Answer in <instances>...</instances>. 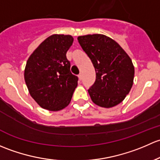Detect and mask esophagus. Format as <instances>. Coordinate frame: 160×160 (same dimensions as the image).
Masks as SVG:
<instances>
[{
  "label": "esophagus",
  "mask_w": 160,
  "mask_h": 160,
  "mask_svg": "<svg viewBox=\"0 0 160 160\" xmlns=\"http://www.w3.org/2000/svg\"><path fill=\"white\" fill-rule=\"evenodd\" d=\"M78 78H79V80H82V74H79V75H78Z\"/></svg>",
  "instance_id": "34e87169"
}]
</instances>
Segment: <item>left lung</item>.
I'll list each match as a JSON object with an SVG mask.
<instances>
[{
    "label": "left lung",
    "mask_w": 160,
    "mask_h": 160,
    "mask_svg": "<svg viewBox=\"0 0 160 160\" xmlns=\"http://www.w3.org/2000/svg\"><path fill=\"white\" fill-rule=\"evenodd\" d=\"M78 40L96 74L95 83L88 90L92 102L104 108L119 104L133 84L135 69L129 56L116 42L104 34L79 36Z\"/></svg>",
    "instance_id": "8db88e82"
}]
</instances>
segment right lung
I'll list each match as a JSON object with an SVG mask.
<instances>
[{
	"instance_id": "add662e5",
	"label": "right lung",
	"mask_w": 160,
	"mask_h": 160,
	"mask_svg": "<svg viewBox=\"0 0 160 160\" xmlns=\"http://www.w3.org/2000/svg\"><path fill=\"white\" fill-rule=\"evenodd\" d=\"M73 41L71 35H51L28 60L25 83L31 96L44 109L59 111L68 106L78 85V77L71 72L66 58Z\"/></svg>"
}]
</instances>
